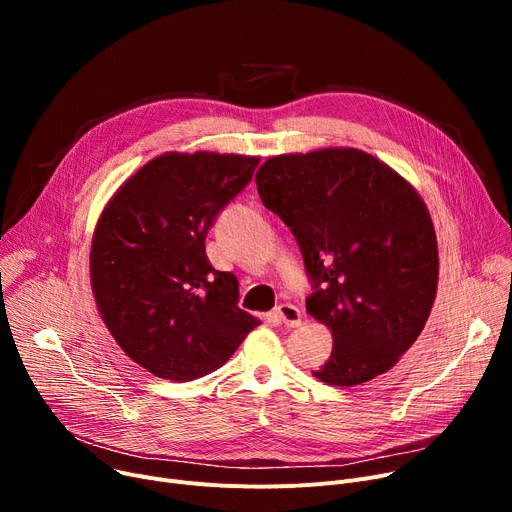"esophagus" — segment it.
I'll return each instance as SVG.
<instances>
[{"instance_id": "1", "label": "esophagus", "mask_w": 512, "mask_h": 512, "mask_svg": "<svg viewBox=\"0 0 512 512\" xmlns=\"http://www.w3.org/2000/svg\"><path fill=\"white\" fill-rule=\"evenodd\" d=\"M276 315L280 317V321H282V324H284L286 328H297V326H301V311H299V307H294V305H290V303L278 305V307H276Z\"/></svg>"}]
</instances>
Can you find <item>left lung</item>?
<instances>
[{
	"label": "left lung",
	"mask_w": 512,
	"mask_h": 512,
	"mask_svg": "<svg viewBox=\"0 0 512 512\" xmlns=\"http://www.w3.org/2000/svg\"><path fill=\"white\" fill-rule=\"evenodd\" d=\"M255 182L297 238L309 315L332 330L315 378L357 386L388 371L421 334L438 288L436 232L415 188L357 149L278 155Z\"/></svg>",
	"instance_id": "1"
}]
</instances>
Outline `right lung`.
I'll return each instance as SVG.
<instances>
[{"mask_svg": "<svg viewBox=\"0 0 512 512\" xmlns=\"http://www.w3.org/2000/svg\"><path fill=\"white\" fill-rule=\"evenodd\" d=\"M257 166L247 155H159L101 213L91 245L99 313L122 351L157 378H203L259 326L236 305V278L205 253L207 232Z\"/></svg>", "mask_w": 512, "mask_h": 512, "instance_id": "right-lung-1", "label": "right lung"}]
</instances>
